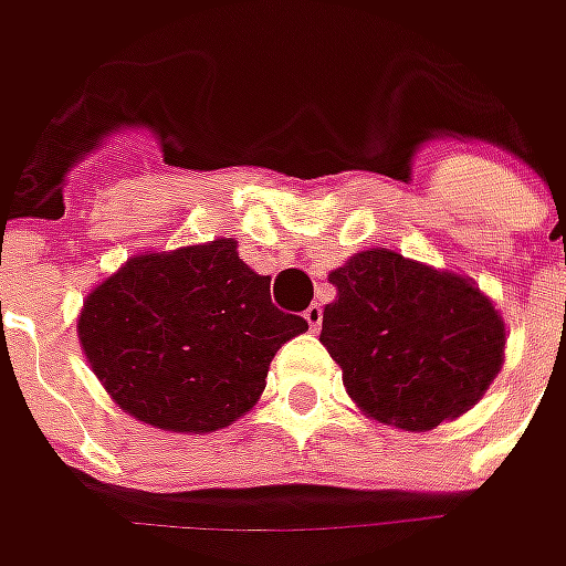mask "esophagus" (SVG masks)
<instances>
[{"instance_id": "obj_1", "label": "esophagus", "mask_w": 566, "mask_h": 566, "mask_svg": "<svg viewBox=\"0 0 566 566\" xmlns=\"http://www.w3.org/2000/svg\"><path fill=\"white\" fill-rule=\"evenodd\" d=\"M305 321H308V327L317 334V331H321V324H324V308H321V305H312V308L305 312Z\"/></svg>"}]
</instances>
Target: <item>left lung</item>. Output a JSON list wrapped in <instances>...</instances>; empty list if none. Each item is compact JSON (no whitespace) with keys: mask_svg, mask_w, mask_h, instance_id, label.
Listing matches in <instances>:
<instances>
[{"mask_svg":"<svg viewBox=\"0 0 566 566\" xmlns=\"http://www.w3.org/2000/svg\"><path fill=\"white\" fill-rule=\"evenodd\" d=\"M331 283L321 343L371 419L428 431L472 409L497 378L504 321L467 276L371 249Z\"/></svg>","mask_w":566,"mask_h":566,"instance_id":"left-lung-1","label":"left lung"}]
</instances>
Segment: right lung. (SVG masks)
<instances>
[{
  "instance_id": "right-lung-1",
  "label": "right lung",
  "mask_w": 566,
  "mask_h": 566,
  "mask_svg": "<svg viewBox=\"0 0 566 566\" xmlns=\"http://www.w3.org/2000/svg\"><path fill=\"white\" fill-rule=\"evenodd\" d=\"M308 321L271 302L232 239L135 254L84 298L81 349L106 394L164 431H217L264 390L276 349Z\"/></svg>"
}]
</instances>
